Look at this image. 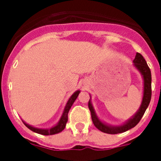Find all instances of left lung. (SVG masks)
<instances>
[{
	"mask_svg": "<svg viewBox=\"0 0 161 161\" xmlns=\"http://www.w3.org/2000/svg\"><path fill=\"white\" fill-rule=\"evenodd\" d=\"M134 66L138 69V71L141 73L143 78V97H142V103L140 108L138 111L135 114L134 116L131 118L129 121H126L123 125L119 126H111L102 122L98 117L96 114L95 111L93 109L92 103L90 100L89 101V109L91 112V118L93 122L94 125L99 130L103 132L108 133V134H118V133H122L125 131L129 130V129L134 128L138 123L140 121L141 118L143 116L146 110L148 108L151 100V95H152V90H151V71L146 60L144 59L142 54L139 53H136V58L134 61Z\"/></svg>",
	"mask_w": 161,
	"mask_h": 161,
	"instance_id": "obj_1",
	"label": "left lung"
}]
</instances>
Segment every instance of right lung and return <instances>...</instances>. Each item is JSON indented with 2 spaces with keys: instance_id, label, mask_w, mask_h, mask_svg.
Returning <instances> with one entry per match:
<instances>
[{
  "instance_id": "right-lung-1",
  "label": "right lung",
  "mask_w": 161,
  "mask_h": 161,
  "mask_svg": "<svg viewBox=\"0 0 161 161\" xmlns=\"http://www.w3.org/2000/svg\"><path fill=\"white\" fill-rule=\"evenodd\" d=\"M79 92H80V91L77 90L71 96V97L69 98V100H68L67 103H66L65 107H64V111H63L62 115H61V119H60V121H58V124H57L55 126H53V127L50 128V129H38V128H35V127H33V126H31V125H30L26 124V123L24 122V121H23L24 125H25L26 126L28 129H30L31 131H34V132H36V133H38V134L43 135V136L54 135V134H57V133L61 132V131L62 130H64V128H65L66 123H67V121H68V114H69V110H70L71 107L72 106L73 103H74L75 100H76V98H77L78 96H79Z\"/></svg>"
}]
</instances>
